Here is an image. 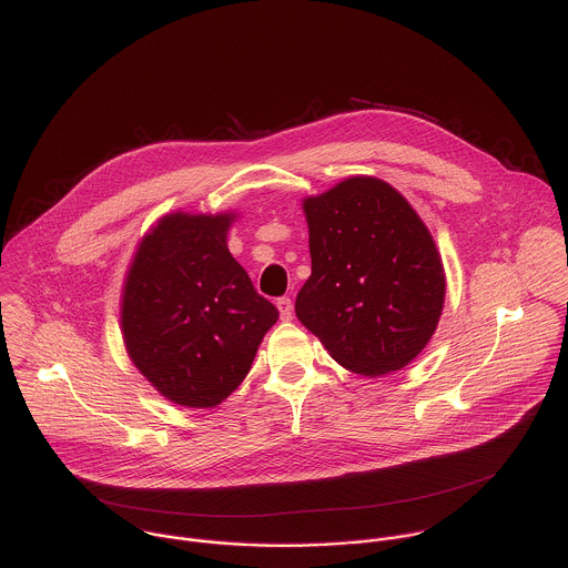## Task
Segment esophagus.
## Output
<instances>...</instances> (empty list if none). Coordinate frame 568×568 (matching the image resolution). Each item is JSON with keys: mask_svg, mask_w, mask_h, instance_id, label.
<instances>
[{"mask_svg": "<svg viewBox=\"0 0 568 568\" xmlns=\"http://www.w3.org/2000/svg\"><path fill=\"white\" fill-rule=\"evenodd\" d=\"M277 311H280V317H282L284 322L293 320V302H291L288 297H280V300H277Z\"/></svg>", "mask_w": 568, "mask_h": 568, "instance_id": "obj_1", "label": "esophagus"}]
</instances>
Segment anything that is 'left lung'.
<instances>
[{
    "mask_svg": "<svg viewBox=\"0 0 568 568\" xmlns=\"http://www.w3.org/2000/svg\"><path fill=\"white\" fill-rule=\"evenodd\" d=\"M313 273L297 320L363 376L403 369L444 308V266L415 210L389 183L352 176L304 201Z\"/></svg>",
    "mask_w": 568,
    "mask_h": 568,
    "instance_id": "obj_1",
    "label": "left lung"
}]
</instances>
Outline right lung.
<instances>
[{"mask_svg": "<svg viewBox=\"0 0 568 568\" xmlns=\"http://www.w3.org/2000/svg\"><path fill=\"white\" fill-rule=\"evenodd\" d=\"M232 216L170 214L131 264L122 332L135 367L176 405H221L251 369L277 308L227 248Z\"/></svg>", "mask_w": 568, "mask_h": 568, "instance_id": "1", "label": "right lung"}]
</instances>
